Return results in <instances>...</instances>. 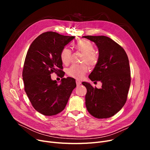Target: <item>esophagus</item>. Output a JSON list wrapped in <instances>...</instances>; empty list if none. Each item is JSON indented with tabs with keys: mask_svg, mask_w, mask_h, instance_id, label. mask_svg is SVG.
Wrapping results in <instances>:
<instances>
[{
	"mask_svg": "<svg viewBox=\"0 0 150 150\" xmlns=\"http://www.w3.org/2000/svg\"><path fill=\"white\" fill-rule=\"evenodd\" d=\"M81 83V82L80 81H79V80H76V84L77 86L80 85Z\"/></svg>",
	"mask_w": 150,
	"mask_h": 150,
	"instance_id": "esophagus-1",
	"label": "esophagus"
}]
</instances>
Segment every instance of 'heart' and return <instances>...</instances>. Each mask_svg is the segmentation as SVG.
I'll return each instance as SVG.
<instances>
[{"label":"heart","mask_w":150,"mask_h":150,"mask_svg":"<svg viewBox=\"0 0 150 150\" xmlns=\"http://www.w3.org/2000/svg\"><path fill=\"white\" fill-rule=\"evenodd\" d=\"M76 50L83 53L82 62H86L91 66H94L97 64L98 57L97 54L94 52V47L89 41L83 39L76 42L75 45ZM72 57L71 50L67 47L63 49L60 54L61 60L65 65L69 64ZM88 72V67L86 64H74L70 66L67 70L69 76L78 80H81Z\"/></svg>","instance_id":"1"}]
</instances>
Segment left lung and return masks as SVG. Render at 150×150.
<instances>
[{
  "label": "left lung",
  "mask_w": 150,
  "mask_h": 150,
  "mask_svg": "<svg viewBox=\"0 0 150 150\" xmlns=\"http://www.w3.org/2000/svg\"><path fill=\"white\" fill-rule=\"evenodd\" d=\"M98 49L97 64L89 76L92 81H101V88L87 82L85 103L88 112L97 119H106L117 114L127 101L131 84L129 59L122 47L105 36H84Z\"/></svg>",
  "instance_id": "1"
}]
</instances>
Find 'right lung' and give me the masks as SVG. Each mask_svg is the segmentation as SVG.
Segmentation results:
<instances>
[{
  "mask_svg": "<svg viewBox=\"0 0 150 150\" xmlns=\"http://www.w3.org/2000/svg\"><path fill=\"white\" fill-rule=\"evenodd\" d=\"M74 38L47 31L35 39L27 52L22 72L24 89L33 108L44 115L62 111L76 86L72 78H63L58 84L50 76L62 72L61 52Z\"/></svg>",
  "mask_w": 150,
  "mask_h": 150,
  "instance_id": "right-lung-1",
  "label": "right lung"
}]
</instances>
